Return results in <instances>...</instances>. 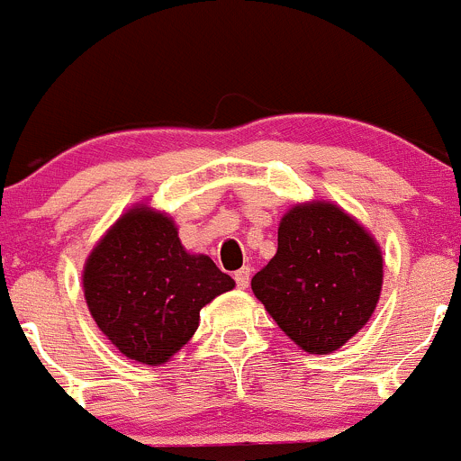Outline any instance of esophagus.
Returning <instances> with one entry per match:
<instances>
[{
	"label": "esophagus",
	"instance_id": "esophagus-1",
	"mask_svg": "<svg viewBox=\"0 0 461 461\" xmlns=\"http://www.w3.org/2000/svg\"><path fill=\"white\" fill-rule=\"evenodd\" d=\"M250 273H253V270H250L249 266H244V268L237 270V273H235L237 288H249V284H250Z\"/></svg>",
	"mask_w": 461,
	"mask_h": 461
}]
</instances>
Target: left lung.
Listing matches in <instances>:
<instances>
[{
  "instance_id": "8db88e82",
  "label": "left lung",
  "mask_w": 461,
  "mask_h": 461,
  "mask_svg": "<svg viewBox=\"0 0 461 461\" xmlns=\"http://www.w3.org/2000/svg\"><path fill=\"white\" fill-rule=\"evenodd\" d=\"M382 284L377 240L341 206L312 199L284 212L277 253L250 288L288 339L329 355L366 326Z\"/></svg>"
}]
</instances>
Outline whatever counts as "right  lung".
Here are the masks:
<instances>
[{
  "label": "right lung",
  "mask_w": 461,
  "mask_h": 461,
  "mask_svg": "<svg viewBox=\"0 0 461 461\" xmlns=\"http://www.w3.org/2000/svg\"><path fill=\"white\" fill-rule=\"evenodd\" d=\"M95 324L128 359L166 364L199 326V311L235 282L188 253L173 217L135 203L93 246L82 270Z\"/></svg>",
  "instance_id": "right-lung-1"
}]
</instances>
